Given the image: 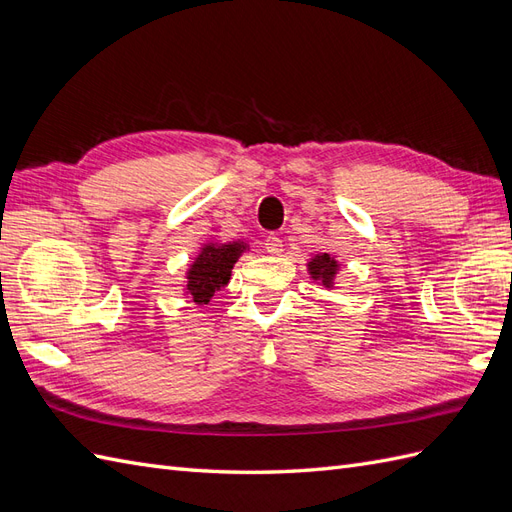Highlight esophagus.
<instances>
[{"label":"esophagus","instance_id":"obj_1","mask_svg":"<svg viewBox=\"0 0 512 512\" xmlns=\"http://www.w3.org/2000/svg\"><path fill=\"white\" fill-rule=\"evenodd\" d=\"M265 250H267V254H271V256H280L282 250H284L282 239L277 237V235H269V237L265 239Z\"/></svg>","mask_w":512,"mask_h":512}]
</instances>
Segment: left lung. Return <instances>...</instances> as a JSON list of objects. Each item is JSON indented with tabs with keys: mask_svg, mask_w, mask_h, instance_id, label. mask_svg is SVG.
I'll return each mask as SVG.
<instances>
[{
	"mask_svg": "<svg viewBox=\"0 0 512 512\" xmlns=\"http://www.w3.org/2000/svg\"><path fill=\"white\" fill-rule=\"evenodd\" d=\"M307 271L324 288H333V284H335L333 280H335V275L339 271V265L331 254H316L312 260L307 262Z\"/></svg>",
	"mask_w": 512,
	"mask_h": 512,
	"instance_id": "left-lung-1",
	"label": "left lung"
}]
</instances>
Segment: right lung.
<instances>
[{
	"label": "right lung",
	"instance_id": "add662e5",
	"mask_svg": "<svg viewBox=\"0 0 512 512\" xmlns=\"http://www.w3.org/2000/svg\"><path fill=\"white\" fill-rule=\"evenodd\" d=\"M245 250L243 241L205 243L185 273V294L196 305H207L213 294L228 284L232 267Z\"/></svg>",
	"mask_w": 512,
	"mask_h": 512
}]
</instances>
